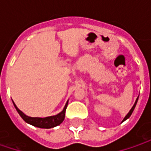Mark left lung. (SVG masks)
<instances>
[{"label":"left lung","instance_id":"8db88e82","mask_svg":"<svg viewBox=\"0 0 151 151\" xmlns=\"http://www.w3.org/2000/svg\"><path fill=\"white\" fill-rule=\"evenodd\" d=\"M138 99H139V96L137 97L136 101H135V102H134V106H133V107H132V108H131V109H130V111H129V113H128V114H127V115L125 116L124 119H123V121H122V122H124V121H125V120H127V119H129V117H130L131 114H132V113H133V112H134V107H135V106H136L137 101H138Z\"/></svg>","mask_w":151,"mask_h":151}]
</instances>
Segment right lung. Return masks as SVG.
<instances>
[{"instance_id":"1","label":"right lung","mask_w":151,"mask_h":151,"mask_svg":"<svg viewBox=\"0 0 151 151\" xmlns=\"http://www.w3.org/2000/svg\"><path fill=\"white\" fill-rule=\"evenodd\" d=\"M13 105H14L16 110L17 111V113H19V115L22 117V119H23L26 123L32 125V126L41 128V129H51V128H54V127L60 125L64 121L65 117V110H66L67 105H68V101L60 113L56 114V115H54V116H50V117H46V118H38V117L32 118V117L27 116L25 113H22L20 109L16 106L14 101H13Z\"/></svg>"}]
</instances>
